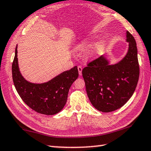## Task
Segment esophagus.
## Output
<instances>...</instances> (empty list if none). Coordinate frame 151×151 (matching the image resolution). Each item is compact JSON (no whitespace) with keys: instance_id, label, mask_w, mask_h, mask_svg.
<instances>
[{"instance_id":"1","label":"esophagus","mask_w":151,"mask_h":151,"mask_svg":"<svg viewBox=\"0 0 151 151\" xmlns=\"http://www.w3.org/2000/svg\"><path fill=\"white\" fill-rule=\"evenodd\" d=\"M78 70L79 75H82V70H83V68H82L81 66H78Z\"/></svg>"}]
</instances>
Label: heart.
Here are the masks:
<instances>
[{"instance_id":"obj_1","label":"heart","mask_w":151,"mask_h":151,"mask_svg":"<svg viewBox=\"0 0 151 151\" xmlns=\"http://www.w3.org/2000/svg\"><path fill=\"white\" fill-rule=\"evenodd\" d=\"M91 44V40L85 39L79 42L78 45H76L75 47V50L78 51V52H83V51L86 50L83 53V58L84 59L87 61L95 60L100 56L104 48L103 43H98L86 50L88 47H90Z\"/></svg>"}]
</instances>
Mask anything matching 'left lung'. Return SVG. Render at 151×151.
I'll return each instance as SVG.
<instances>
[{"label": "left lung", "mask_w": 151, "mask_h": 151, "mask_svg": "<svg viewBox=\"0 0 151 151\" xmlns=\"http://www.w3.org/2000/svg\"><path fill=\"white\" fill-rule=\"evenodd\" d=\"M129 48L126 55L114 65H111L102 55L88 64L82 74L91 104L96 109L109 112L121 108L132 96L139 77L137 43L127 31Z\"/></svg>", "instance_id": "1"}]
</instances>
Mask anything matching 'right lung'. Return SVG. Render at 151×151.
I'll return each mask as SVG.
<instances>
[{"instance_id":"obj_1","label":"right lung","mask_w":151,"mask_h":151,"mask_svg":"<svg viewBox=\"0 0 151 151\" xmlns=\"http://www.w3.org/2000/svg\"><path fill=\"white\" fill-rule=\"evenodd\" d=\"M17 52V45L12 74L14 86L20 98L39 113L53 115L59 112L67 101L70 87L78 76L77 66L64 71L46 83H32L27 81L20 73Z\"/></svg>"}]
</instances>
